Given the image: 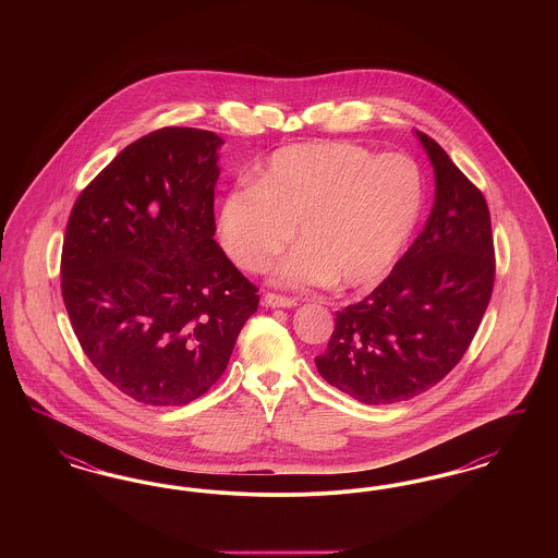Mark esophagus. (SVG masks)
Here are the masks:
<instances>
[{"mask_svg":"<svg viewBox=\"0 0 558 558\" xmlns=\"http://www.w3.org/2000/svg\"><path fill=\"white\" fill-rule=\"evenodd\" d=\"M264 305L266 307H287V310H291V307H296V301L291 299V296L267 292L266 296H264Z\"/></svg>","mask_w":558,"mask_h":558,"instance_id":"34e87169","label":"esophagus"}]
</instances>
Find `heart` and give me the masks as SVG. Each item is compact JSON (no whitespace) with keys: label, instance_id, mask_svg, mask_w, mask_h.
<instances>
[{"label":"heart","instance_id":"b5f03b06","mask_svg":"<svg viewBox=\"0 0 558 558\" xmlns=\"http://www.w3.org/2000/svg\"><path fill=\"white\" fill-rule=\"evenodd\" d=\"M425 203L421 169L401 155L378 157L349 142H310L276 150L255 184L228 190L217 232L228 255L248 271L274 269L289 289H371L398 262Z\"/></svg>","mask_w":558,"mask_h":558}]
</instances>
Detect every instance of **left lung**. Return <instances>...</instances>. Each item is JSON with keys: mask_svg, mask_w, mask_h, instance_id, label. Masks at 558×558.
<instances>
[{"mask_svg": "<svg viewBox=\"0 0 558 558\" xmlns=\"http://www.w3.org/2000/svg\"><path fill=\"white\" fill-rule=\"evenodd\" d=\"M414 133L435 173L425 228L366 299L337 312L328 349L316 357L326 383L368 405L435 387L466 353L494 289L483 194L435 140Z\"/></svg>", "mask_w": 558, "mask_h": 558, "instance_id": "1", "label": "left lung"}]
</instances>
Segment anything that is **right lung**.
<instances>
[{"instance_id":"add662e5","label":"right lung","mask_w":558,"mask_h":558,"mask_svg":"<svg viewBox=\"0 0 558 558\" xmlns=\"http://www.w3.org/2000/svg\"><path fill=\"white\" fill-rule=\"evenodd\" d=\"M223 140L148 133L81 192L62 244V299L85 355L121 393L184 405L223 374L257 289L215 242Z\"/></svg>"}]
</instances>
